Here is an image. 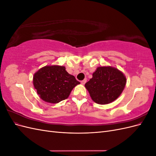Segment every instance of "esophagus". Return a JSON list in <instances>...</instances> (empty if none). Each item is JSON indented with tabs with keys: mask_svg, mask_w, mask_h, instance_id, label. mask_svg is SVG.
<instances>
[{
	"mask_svg": "<svg viewBox=\"0 0 156 156\" xmlns=\"http://www.w3.org/2000/svg\"><path fill=\"white\" fill-rule=\"evenodd\" d=\"M86 82H87V79H84V80H83V81H81V84H84L86 83Z\"/></svg>",
	"mask_w": 156,
	"mask_h": 156,
	"instance_id": "1",
	"label": "esophagus"
}]
</instances>
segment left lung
Instances as JSON below:
<instances>
[{
	"label": "left lung",
	"instance_id": "obj_1",
	"mask_svg": "<svg viewBox=\"0 0 156 156\" xmlns=\"http://www.w3.org/2000/svg\"><path fill=\"white\" fill-rule=\"evenodd\" d=\"M126 79L119 69L99 67L85 87L92 100L98 104H108L119 97L126 86Z\"/></svg>",
	"mask_w": 156,
	"mask_h": 156
}]
</instances>
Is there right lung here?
<instances>
[{
    "instance_id": "obj_1",
    "label": "right lung",
    "mask_w": 156,
    "mask_h": 156,
    "mask_svg": "<svg viewBox=\"0 0 156 156\" xmlns=\"http://www.w3.org/2000/svg\"><path fill=\"white\" fill-rule=\"evenodd\" d=\"M33 84L40 97L46 102L57 103L67 99L73 88L80 84L64 66H51L34 74Z\"/></svg>"
}]
</instances>
